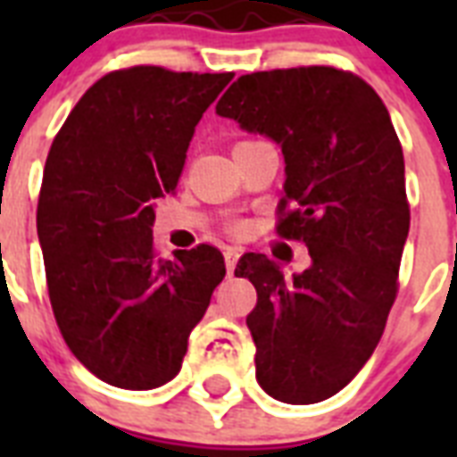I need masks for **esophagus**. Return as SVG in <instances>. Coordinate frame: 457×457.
Masks as SVG:
<instances>
[{
	"instance_id": "1",
	"label": "esophagus",
	"mask_w": 457,
	"mask_h": 457,
	"mask_svg": "<svg viewBox=\"0 0 457 457\" xmlns=\"http://www.w3.org/2000/svg\"><path fill=\"white\" fill-rule=\"evenodd\" d=\"M239 256H242V253H239V251H237V249H228V251H225V265H228L229 275L235 272L237 261H239Z\"/></svg>"
}]
</instances>
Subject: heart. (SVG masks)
<instances>
[{"instance_id":"heart-1","label":"heart","mask_w":457,"mask_h":457,"mask_svg":"<svg viewBox=\"0 0 457 457\" xmlns=\"http://www.w3.org/2000/svg\"><path fill=\"white\" fill-rule=\"evenodd\" d=\"M235 228H237V225H235Z\"/></svg>"}]
</instances>
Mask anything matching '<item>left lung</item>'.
Wrapping results in <instances>:
<instances>
[{
  "instance_id": "1",
  "label": "left lung",
  "mask_w": 457,
  "mask_h": 457,
  "mask_svg": "<svg viewBox=\"0 0 457 457\" xmlns=\"http://www.w3.org/2000/svg\"><path fill=\"white\" fill-rule=\"evenodd\" d=\"M282 146L278 235L308 246L311 268L285 279L244 253L258 303L246 325L256 379L285 403H318L346 386L384 334L411 228L403 149L375 89L332 66L242 75L215 106Z\"/></svg>"
}]
</instances>
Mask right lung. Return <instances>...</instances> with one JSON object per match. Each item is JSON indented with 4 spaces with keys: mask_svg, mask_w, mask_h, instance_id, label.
<instances>
[{
    "mask_svg": "<svg viewBox=\"0 0 457 457\" xmlns=\"http://www.w3.org/2000/svg\"><path fill=\"white\" fill-rule=\"evenodd\" d=\"M232 73L161 66L111 71L52 142L37 201L54 318L102 382L145 391L182 368L187 337L225 278L211 244L154 251V204L175 192L204 111Z\"/></svg>",
    "mask_w": 457,
    "mask_h": 457,
    "instance_id": "right-lung-1",
    "label": "right lung"
}]
</instances>
